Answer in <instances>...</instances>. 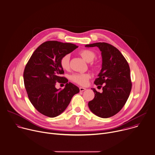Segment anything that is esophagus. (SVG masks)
I'll return each instance as SVG.
<instances>
[{
    "label": "esophagus",
    "mask_w": 155,
    "mask_h": 155,
    "mask_svg": "<svg viewBox=\"0 0 155 155\" xmlns=\"http://www.w3.org/2000/svg\"><path fill=\"white\" fill-rule=\"evenodd\" d=\"M86 88H84V87H80V92H83V91H86Z\"/></svg>",
    "instance_id": "1"
}]
</instances>
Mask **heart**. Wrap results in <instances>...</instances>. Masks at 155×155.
Masks as SVG:
<instances>
[{
  "mask_svg": "<svg viewBox=\"0 0 155 155\" xmlns=\"http://www.w3.org/2000/svg\"><path fill=\"white\" fill-rule=\"evenodd\" d=\"M79 54L82 57V58L86 61H91L94 60L95 57V54L94 51L91 49H82L79 52ZM60 66L64 70H68L69 68V55H65L63 56L60 60ZM95 69L97 68V66L94 65ZM91 75L89 73H83V74H74L71 75V80L80 85L86 86L87 84Z\"/></svg>",
  "mask_w": 155,
  "mask_h": 155,
  "instance_id": "obj_1",
  "label": "heart"
}]
</instances>
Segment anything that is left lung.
I'll use <instances>...</instances> for the list:
<instances>
[{"label": "left lung", "instance_id": "1", "mask_svg": "<svg viewBox=\"0 0 155 155\" xmlns=\"http://www.w3.org/2000/svg\"><path fill=\"white\" fill-rule=\"evenodd\" d=\"M97 46L101 51L102 68L94 83L103 86V92L92 89L94 98L88 106L97 116L107 118L118 113L125 105L131 92L132 83L129 65L115 46L105 42L86 45V47Z\"/></svg>", "mask_w": 155, "mask_h": 155}]
</instances>
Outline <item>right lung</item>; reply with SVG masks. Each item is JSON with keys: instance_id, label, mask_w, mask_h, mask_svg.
Listing matches in <instances>:
<instances>
[{"instance_id": "add662e5", "label": "right lung", "mask_w": 155, "mask_h": 155, "mask_svg": "<svg viewBox=\"0 0 155 155\" xmlns=\"http://www.w3.org/2000/svg\"><path fill=\"white\" fill-rule=\"evenodd\" d=\"M78 48L74 44L47 41L33 52L23 72L25 87L29 101L40 114L54 118L68 107L79 88L60 75L61 57ZM57 82L66 83L63 90L55 88Z\"/></svg>"}]
</instances>
